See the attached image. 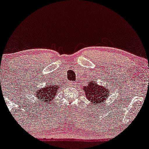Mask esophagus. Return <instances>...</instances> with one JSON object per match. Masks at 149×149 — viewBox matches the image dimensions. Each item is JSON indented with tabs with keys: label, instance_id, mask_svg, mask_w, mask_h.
<instances>
[{
	"label": "esophagus",
	"instance_id": "esophagus-1",
	"mask_svg": "<svg viewBox=\"0 0 149 149\" xmlns=\"http://www.w3.org/2000/svg\"><path fill=\"white\" fill-rule=\"evenodd\" d=\"M70 84H71V83H70Z\"/></svg>",
	"mask_w": 149,
	"mask_h": 149
}]
</instances>
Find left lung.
I'll use <instances>...</instances> for the list:
<instances>
[{"mask_svg":"<svg viewBox=\"0 0 149 149\" xmlns=\"http://www.w3.org/2000/svg\"><path fill=\"white\" fill-rule=\"evenodd\" d=\"M83 89L87 99L94 105L104 102L110 93L109 88L98 85L96 81H93V80L89 81L88 85L83 87Z\"/></svg>","mask_w":149,"mask_h":149,"instance_id":"8db88e82","label":"left lung"}]
</instances>
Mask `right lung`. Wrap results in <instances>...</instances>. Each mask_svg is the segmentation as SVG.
Listing matches in <instances>:
<instances>
[{
	"label": "right lung",
	"instance_id": "add662e5",
	"mask_svg": "<svg viewBox=\"0 0 149 149\" xmlns=\"http://www.w3.org/2000/svg\"><path fill=\"white\" fill-rule=\"evenodd\" d=\"M60 85H54V83H49V85H46L43 88L38 89L36 93V97L40 99V100H42L43 102L50 101L54 98L57 93L58 90Z\"/></svg>",
	"mask_w": 149,
	"mask_h": 149
}]
</instances>
